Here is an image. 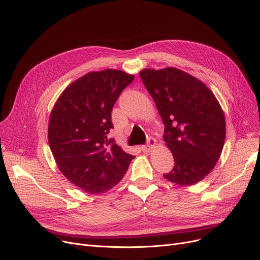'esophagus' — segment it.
<instances>
[{
    "label": "esophagus",
    "instance_id": "obj_1",
    "mask_svg": "<svg viewBox=\"0 0 260 260\" xmlns=\"http://www.w3.org/2000/svg\"><path fill=\"white\" fill-rule=\"evenodd\" d=\"M155 144H156V140L153 137H149L148 142H146V144L141 145L140 149L142 152H149L152 148H154Z\"/></svg>",
    "mask_w": 260,
    "mask_h": 260
}]
</instances>
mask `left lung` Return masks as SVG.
<instances>
[{"label": "left lung", "mask_w": 260, "mask_h": 260, "mask_svg": "<svg viewBox=\"0 0 260 260\" xmlns=\"http://www.w3.org/2000/svg\"><path fill=\"white\" fill-rule=\"evenodd\" d=\"M165 124L164 140L174 167L164 174L180 186L199 183L219 160L225 140V118L207 86L176 68L139 73Z\"/></svg>", "instance_id": "1"}]
</instances>
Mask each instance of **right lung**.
<instances>
[{"instance_id": "add662e5", "label": "right lung", "mask_w": 260, "mask_h": 260, "mask_svg": "<svg viewBox=\"0 0 260 260\" xmlns=\"http://www.w3.org/2000/svg\"><path fill=\"white\" fill-rule=\"evenodd\" d=\"M134 77L112 69L87 73L63 90L51 112L48 139L55 161L88 193L116 186L134 159L107 138L112 107Z\"/></svg>"}]
</instances>
